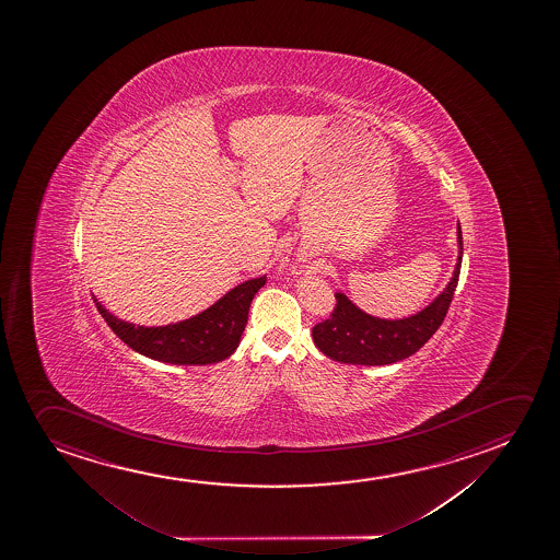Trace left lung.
Segmentation results:
<instances>
[{"label":"left lung","instance_id":"8db88e82","mask_svg":"<svg viewBox=\"0 0 560 560\" xmlns=\"http://www.w3.org/2000/svg\"><path fill=\"white\" fill-rule=\"evenodd\" d=\"M457 240L459 259L455 265L454 278L425 311L404 320H381L362 313L343 293H337L331 314L326 320L314 324V345L326 357L343 364H393L418 352L442 326L454 299L462 270L463 236L459 224Z\"/></svg>","mask_w":560,"mask_h":560}]
</instances>
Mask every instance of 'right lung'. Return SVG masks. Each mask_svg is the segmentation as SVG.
<instances>
[{"label": "right lung", "mask_w": 560, "mask_h": 560, "mask_svg": "<svg viewBox=\"0 0 560 560\" xmlns=\"http://www.w3.org/2000/svg\"><path fill=\"white\" fill-rule=\"evenodd\" d=\"M267 277L254 278L240 283L223 299L195 318L164 326V328H142L127 324L113 316L105 306L95 305L106 324L121 341L133 351L149 359L167 364H215L229 359L236 351L240 337L247 324L249 305L255 293L261 290Z\"/></svg>", "instance_id": "obj_1"}]
</instances>
